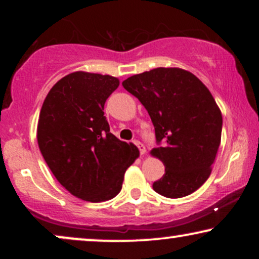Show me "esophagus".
<instances>
[{"mask_svg": "<svg viewBox=\"0 0 259 259\" xmlns=\"http://www.w3.org/2000/svg\"><path fill=\"white\" fill-rule=\"evenodd\" d=\"M134 144H135L136 146L139 147L140 154H141V156H144V154L146 153V147L144 146V144H141V142H140V141H134Z\"/></svg>", "mask_w": 259, "mask_h": 259, "instance_id": "esophagus-1", "label": "esophagus"}]
</instances>
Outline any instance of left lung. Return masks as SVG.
I'll return each instance as SVG.
<instances>
[{"label":"left lung","mask_w":259,"mask_h":259,"mask_svg":"<svg viewBox=\"0 0 259 259\" xmlns=\"http://www.w3.org/2000/svg\"><path fill=\"white\" fill-rule=\"evenodd\" d=\"M123 86L146 108L163 144L151 151L165 167L154 191L168 198L195 192L209 178L222 139V112L210 91L181 68L136 74Z\"/></svg>","instance_id":"obj_1"}]
</instances>
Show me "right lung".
Segmentation results:
<instances>
[{"instance_id": "obj_1", "label": "right lung", "mask_w": 259, "mask_h": 259, "mask_svg": "<svg viewBox=\"0 0 259 259\" xmlns=\"http://www.w3.org/2000/svg\"><path fill=\"white\" fill-rule=\"evenodd\" d=\"M119 79L74 72L47 94L37 124V144L56 179L75 197L103 202L120 192L126 169L139 157L134 144L109 132L103 108Z\"/></svg>"}]
</instances>
